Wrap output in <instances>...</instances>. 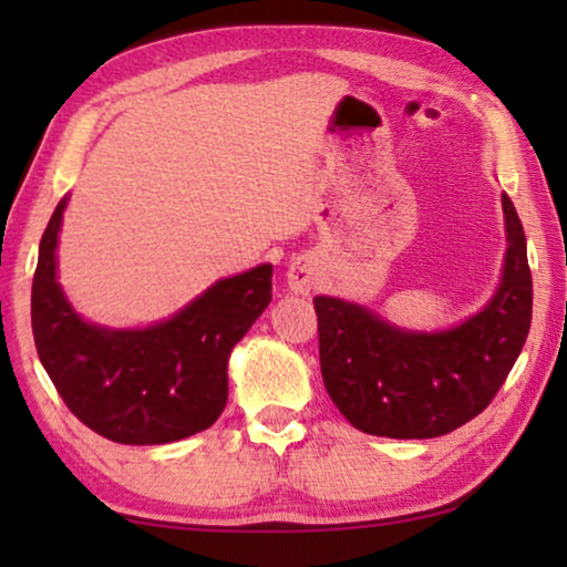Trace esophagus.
<instances>
[{
  "label": "esophagus",
  "mask_w": 567,
  "mask_h": 567,
  "mask_svg": "<svg viewBox=\"0 0 567 567\" xmlns=\"http://www.w3.org/2000/svg\"><path fill=\"white\" fill-rule=\"evenodd\" d=\"M317 276H320L317 260L309 258V255H299V258L291 260L289 274H286L289 291L297 293V297H309V291H312L317 284Z\"/></svg>",
  "instance_id": "34e87169"
}]
</instances>
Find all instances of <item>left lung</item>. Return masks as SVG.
Here are the masks:
<instances>
[{
	"label": "left lung",
	"mask_w": 567,
	"mask_h": 567,
	"mask_svg": "<svg viewBox=\"0 0 567 567\" xmlns=\"http://www.w3.org/2000/svg\"><path fill=\"white\" fill-rule=\"evenodd\" d=\"M506 258L491 301L449 330L417 332L338 297H315L322 382L353 429L436 439L491 405L532 324L526 237L503 193Z\"/></svg>",
	"instance_id": "1"
}]
</instances>
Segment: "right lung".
I'll use <instances>...</instances> for the list:
<instances>
[{
  "mask_svg": "<svg viewBox=\"0 0 567 567\" xmlns=\"http://www.w3.org/2000/svg\"><path fill=\"white\" fill-rule=\"evenodd\" d=\"M66 196L38 247L33 338L66 408L115 444H169L214 425L227 405L229 353L270 301L274 266L221 278L169 320L113 330L87 322L64 297L56 247Z\"/></svg>",
  "mask_w": 567,
  "mask_h": 567,
  "instance_id": "1",
  "label": "right lung"
}]
</instances>
